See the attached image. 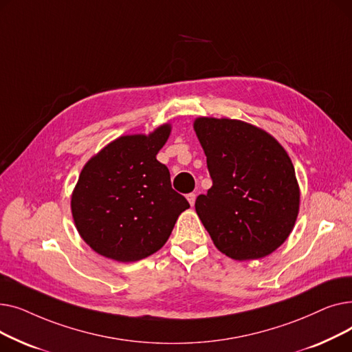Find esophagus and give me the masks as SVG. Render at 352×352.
I'll list each match as a JSON object with an SVG mask.
<instances>
[{
  "label": "esophagus",
  "mask_w": 352,
  "mask_h": 352,
  "mask_svg": "<svg viewBox=\"0 0 352 352\" xmlns=\"http://www.w3.org/2000/svg\"><path fill=\"white\" fill-rule=\"evenodd\" d=\"M195 198H197V195H195L194 192H191V194H188V195H187V199H188V202H190V206H191V207H194V204H195Z\"/></svg>",
  "instance_id": "34e87169"
}]
</instances>
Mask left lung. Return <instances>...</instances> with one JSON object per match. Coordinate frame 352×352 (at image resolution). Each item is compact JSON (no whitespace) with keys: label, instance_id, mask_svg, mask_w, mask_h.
Here are the masks:
<instances>
[{"label":"left lung","instance_id":"8db88e82","mask_svg":"<svg viewBox=\"0 0 352 352\" xmlns=\"http://www.w3.org/2000/svg\"><path fill=\"white\" fill-rule=\"evenodd\" d=\"M195 134L212 187L195 211L214 245L238 261L274 252L291 234L300 187L283 145L264 129L230 118L199 117Z\"/></svg>","mask_w":352,"mask_h":352}]
</instances>
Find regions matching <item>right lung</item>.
I'll use <instances>...</instances> for the list:
<instances>
[{
  "label": "right lung",
  "instance_id": "right-lung-1",
  "mask_svg": "<svg viewBox=\"0 0 352 352\" xmlns=\"http://www.w3.org/2000/svg\"><path fill=\"white\" fill-rule=\"evenodd\" d=\"M170 133L164 124L148 135H122L84 165L71 212L81 238L100 255L120 263L150 256L190 208L157 160Z\"/></svg>",
  "mask_w": 352,
  "mask_h": 352
}]
</instances>
